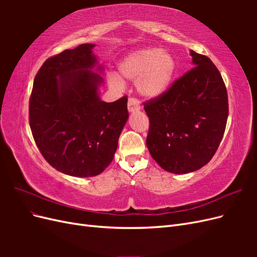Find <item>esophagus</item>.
<instances>
[{
  "label": "esophagus",
  "mask_w": 257,
  "mask_h": 257,
  "mask_svg": "<svg viewBox=\"0 0 257 257\" xmlns=\"http://www.w3.org/2000/svg\"><path fill=\"white\" fill-rule=\"evenodd\" d=\"M127 108L130 112H135V111L141 110V104H139L138 99L134 97H130L127 102Z\"/></svg>",
  "instance_id": "1"
}]
</instances>
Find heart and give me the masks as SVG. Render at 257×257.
Returning a JSON list of instances; mask_svg holds the SVG:
<instances>
[{
    "mask_svg": "<svg viewBox=\"0 0 257 257\" xmlns=\"http://www.w3.org/2000/svg\"><path fill=\"white\" fill-rule=\"evenodd\" d=\"M177 63L167 50L141 48L131 51L118 63V72L108 76L111 88L121 89L123 81H136L139 94L146 98H158L164 94L172 84Z\"/></svg>",
    "mask_w": 257,
    "mask_h": 257,
    "instance_id": "b5f03b06",
    "label": "heart"
}]
</instances>
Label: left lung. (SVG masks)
<instances>
[{
	"label": "left lung",
	"mask_w": 257,
	"mask_h": 257,
	"mask_svg": "<svg viewBox=\"0 0 257 257\" xmlns=\"http://www.w3.org/2000/svg\"><path fill=\"white\" fill-rule=\"evenodd\" d=\"M194 68L162 96L145 103L150 120L147 147L168 173L188 174L212 159L226 127L228 98L208 57L190 50Z\"/></svg>",
	"instance_id": "obj_1"
}]
</instances>
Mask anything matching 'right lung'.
<instances>
[{
  "instance_id": "add662e5",
  "label": "right lung",
  "mask_w": 257,
  "mask_h": 257,
  "mask_svg": "<svg viewBox=\"0 0 257 257\" xmlns=\"http://www.w3.org/2000/svg\"><path fill=\"white\" fill-rule=\"evenodd\" d=\"M94 44L51 57L36 74L30 98V126L45 160L73 177H94L110 164L128 119L127 97L99 98L103 65Z\"/></svg>"
}]
</instances>
